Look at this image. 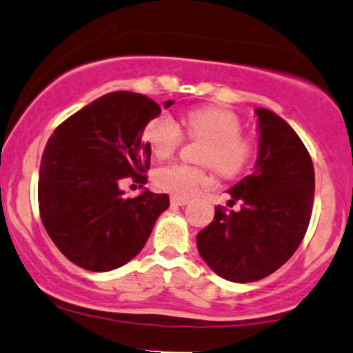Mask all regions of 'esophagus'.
I'll use <instances>...</instances> for the list:
<instances>
[{
	"mask_svg": "<svg viewBox=\"0 0 353 353\" xmlns=\"http://www.w3.org/2000/svg\"><path fill=\"white\" fill-rule=\"evenodd\" d=\"M170 203L176 206H184L189 203V198H184V196H172V198H170Z\"/></svg>",
	"mask_w": 353,
	"mask_h": 353,
	"instance_id": "esophagus-1",
	"label": "esophagus"
}]
</instances>
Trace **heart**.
<instances>
[{
  "mask_svg": "<svg viewBox=\"0 0 353 353\" xmlns=\"http://www.w3.org/2000/svg\"><path fill=\"white\" fill-rule=\"evenodd\" d=\"M184 128L191 139L205 140L201 162L211 165L220 176L235 177L247 169L254 155V145L242 137V121L233 111L223 108H198L184 118ZM143 140L157 157H167L183 143L184 133L170 114H159L143 128ZM154 183L162 191L176 196H191L210 184V176L201 167L181 162L159 167Z\"/></svg>",
  "mask_w": 353,
  "mask_h": 353,
  "instance_id": "obj_1",
  "label": "heart"
}]
</instances>
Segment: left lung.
I'll use <instances>...</instances> for the list:
<instances>
[{
    "label": "left lung",
    "instance_id": "1",
    "mask_svg": "<svg viewBox=\"0 0 353 353\" xmlns=\"http://www.w3.org/2000/svg\"><path fill=\"white\" fill-rule=\"evenodd\" d=\"M259 118V157L254 172L230 189L228 205L198 233L199 255L220 277L232 283L264 279L285 264L310 225L314 169L298 133L270 110Z\"/></svg>",
    "mask_w": 353,
    "mask_h": 353
}]
</instances>
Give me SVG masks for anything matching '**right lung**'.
Instances as JSON below:
<instances>
[{
  "label": "right lung",
  "mask_w": 353,
  "mask_h": 353,
  "mask_svg": "<svg viewBox=\"0 0 353 353\" xmlns=\"http://www.w3.org/2000/svg\"><path fill=\"white\" fill-rule=\"evenodd\" d=\"M172 101H165V108ZM161 113L154 99L130 91L101 96L54 130L39 174L40 218L72 264L106 272L143 248L169 196L148 189L125 198L123 179L147 183L145 125Z\"/></svg>",
  "instance_id": "obj_1"
}]
</instances>
